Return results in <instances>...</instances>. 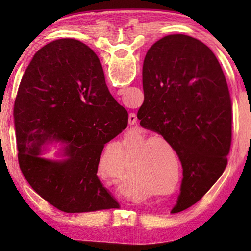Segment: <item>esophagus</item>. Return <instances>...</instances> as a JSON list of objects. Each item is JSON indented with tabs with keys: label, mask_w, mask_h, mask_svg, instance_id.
<instances>
[{
	"label": "esophagus",
	"mask_w": 251,
	"mask_h": 251,
	"mask_svg": "<svg viewBox=\"0 0 251 251\" xmlns=\"http://www.w3.org/2000/svg\"><path fill=\"white\" fill-rule=\"evenodd\" d=\"M128 123L129 125H135L137 123V116L135 113H130L128 116Z\"/></svg>",
	"instance_id": "obj_1"
}]
</instances>
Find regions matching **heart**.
Instances as JSON below:
<instances>
[{"label":"heart","mask_w":251,"mask_h":251,"mask_svg":"<svg viewBox=\"0 0 251 251\" xmlns=\"http://www.w3.org/2000/svg\"><path fill=\"white\" fill-rule=\"evenodd\" d=\"M123 146L124 165L121 145L111 142L99 161L101 175L117 184L121 183V188L131 196L142 191L143 185L148 193L154 196L172 195L177 192L181 162L172 142L163 136L149 137L145 132H137L126 136Z\"/></svg>","instance_id":"obj_1"}]
</instances>
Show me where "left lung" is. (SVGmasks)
I'll list each match as a JSON object with an SVG mask.
<instances>
[{"mask_svg":"<svg viewBox=\"0 0 251 251\" xmlns=\"http://www.w3.org/2000/svg\"><path fill=\"white\" fill-rule=\"evenodd\" d=\"M142 85L140 125L172 142L182 165L175 214L199 201L225 172L232 142L230 92L214 52L184 34L164 36L150 47Z\"/></svg>","mask_w":251,"mask_h":251,"instance_id":"obj_1","label":"left lung"}]
</instances>
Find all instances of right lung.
<instances>
[{
    "mask_svg": "<svg viewBox=\"0 0 251 251\" xmlns=\"http://www.w3.org/2000/svg\"><path fill=\"white\" fill-rule=\"evenodd\" d=\"M14 121L19 167L42 199L70 214L120 206L97 172L104 145L126 128L128 114L87 45L60 39L35 52L21 78ZM50 141L65 143L66 160L39 157Z\"/></svg>",
    "mask_w": 251,
    "mask_h": 251,
    "instance_id": "add662e5",
    "label": "right lung"
}]
</instances>
